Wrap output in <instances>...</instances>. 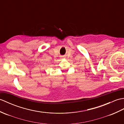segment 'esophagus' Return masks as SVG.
<instances>
[{
    "label": "esophagus",
    "instance_id": "esophagus-1",
    "mask_svg": "<svg viewBox=\"0 0 124 124\" xmlns=\"http://www.w3.org/2000/svg\"><path fill=\"white\" fill-rule=\"evenodd\" d=\"M61 58H62V59H63V58H64V57H62Z\"/></svg>",
    "mask_w": 124,
    "mask_h": 124
}]
</instances>
